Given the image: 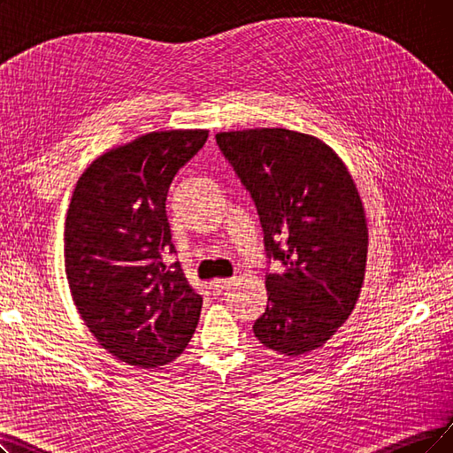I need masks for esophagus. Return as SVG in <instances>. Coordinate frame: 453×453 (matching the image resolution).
Segmentation results:
<instances>
[{"label": "esophagus", "instance_id": "34e87169", "mask_svg": "<svg viewBox=\"0 0 453 453\" xmlns=\"http://www.w3.org/2000/svg\"><path fill=\"white\" fill-rule=\"evenodd\" d=\"M228 286H230V279H215V280L210 282V289H211L213 296L223 294Z\"/></svg>", "mask_w": 453, "mask_h": 453}]
</instances>
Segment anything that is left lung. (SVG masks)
I'll list each match as a JSON object with an SVG mask.
<instances>
[{"label":"left lung","instance_id":"obj_1","mask_svg":"<svg viewBox=\"0 0 453 453\" xmlns=\"http://www.w3.org/2000/svg\"><path fill=\"white\" fill-rule=\"evenodd\" d=\"M217 144L255 201L267 257V306L252 325L265 348L299 357L321 348L363 288L368 225L346 164L321 139L284 128L221 132Z\"/></svg>","mask_w":453,"mask_h":453}]
</instances>
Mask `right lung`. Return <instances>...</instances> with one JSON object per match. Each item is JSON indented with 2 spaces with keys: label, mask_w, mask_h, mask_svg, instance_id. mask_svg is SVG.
Wrapping results in <instances>:
<instances>
[{
  "label": "right lung",
  "mask_w": 453,
  "mask_h": 453,
  "mask_svg": "<svg viewBox=\"0 0 453 453\" xmlns=\"http://www.w3.org/2000/svg\"><path fill=\"white\" fill-rule=\"evenodd\" d=\"M208 130L144 134L98 156L80 176L65 221V271L76 309L122 363L164 366L191 340L203 297L165 265L167 195Z\"/></svg>",
  "instance_id": "obj_1"
}]
</instances>
